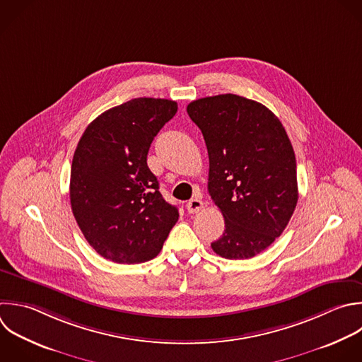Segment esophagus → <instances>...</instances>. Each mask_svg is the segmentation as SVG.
I'll use <instances>...</instances> for the list:
<instances>
[{"instance_id":"obj_1","label":"esophagus","mask_w":362,"mask_h":362,"mask_svg":"<svg viewBox=\"0 0 362 362\" xmlns=\"http://www.w3.org/2000/svg\"><path fill=\"white\" fill-rule=\"evenodd\" d=\"M202 206H204V202H202L201 199H198V198L189 199V201L187 202V211H188L189 214H197V212H199V211L202 209Z\"/></svg>"}]
</instances>
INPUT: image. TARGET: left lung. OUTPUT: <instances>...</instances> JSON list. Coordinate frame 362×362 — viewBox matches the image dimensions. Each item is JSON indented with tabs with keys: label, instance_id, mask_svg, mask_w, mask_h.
<instances>
[{
	"label": "left lung",
	"instance_id": "obj_1",
	"mask_svg": "<svg viewBox=\"0 0 362 362\" xmlns=\"http://www.w3.org/2000/svg\"><path fill=\"white\" fill-rule=\"evenodd\" d=\"M202 132L208 191L225 219L211 243L225 259H249L269 247L297 205V167L280 120L262 103L226 93L187 106Z\"/></svg>",
	"mask_w": 362,
	"mask_h": 362
}]
</instances>
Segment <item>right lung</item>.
<instances>
[{"label":"right lung","mask_w":362,"mask_h":362,"mask_svg":"<svg viewBox=\"0 0 362 362\" xmlns=\"http://www.w3.org/2000/svg\"><path fill=\"white\" fill-rule=\"evenodd\" d=\"M177 109L168 99H132L96 117L78 143L72 212L105 259L134 264L156 257L178 221V209L163 198L147 165L154 137Z\"/></svg>","instance_id":"add662e5"}]
</instances>
